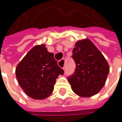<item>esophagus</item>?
<instances>
[{
	"mask_svg": "<svg viewBox=\"0 0 122 122\" xmlns=\"http://www.w3.org/2000/svg\"><path fill=\"white\" fill-rule=\"evenodd\" d=\"M58 65L62 69H64V67H65V60L64 59H61V61H59L58 62Z\"/></svg>",
	"mask_w": 122,
	"mask_h": 122,
	"instance_id": "1",
	"label": "esophagus"
}]
</instances>
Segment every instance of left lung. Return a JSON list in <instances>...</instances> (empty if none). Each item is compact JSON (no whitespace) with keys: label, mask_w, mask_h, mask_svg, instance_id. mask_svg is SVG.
<instances>
[{"label":"left lung","mask_w":122,"mask_h":122,"mask_svg":"<svg viewBox=\"0 0 122 122\" xmlns=\"http://www.w3.org/2000/svg\"><path fill=\"white\" fill-rule=\"evenodd\" d=\"M73 58L76 68L75 73L68 78L73 91L82 97L98 93L105 84L110 72L109 64L102 54L86 38L76 43Z\"/></svg>","instance_id":"left-lung-1"}]
</instances>
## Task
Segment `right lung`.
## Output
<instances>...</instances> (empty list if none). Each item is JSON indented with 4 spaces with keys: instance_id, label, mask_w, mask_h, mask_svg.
<instances>
[{
    "instance_id": "right-lung-1",
    "label": "right lung",
    "mask_w": 122,
    "mask_h": 122,
    "mask_svg": "<svg viewBox=\"0 0 122 122\" xmlns=\"http://www.w3.org/2000/svg\"><path fill=\"white\" fill-rule=\"evenodd\" d=\"M18 83L25 93L35 100H44L51 95L56 80L63 70L58 66L54 54L45 44L32 48L15 69Z\"/></svg>"
}]
</instances>
